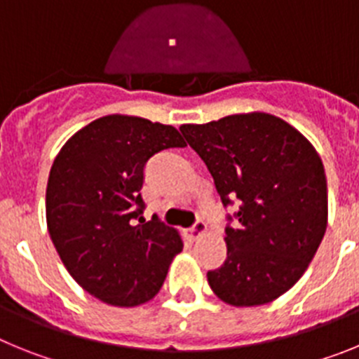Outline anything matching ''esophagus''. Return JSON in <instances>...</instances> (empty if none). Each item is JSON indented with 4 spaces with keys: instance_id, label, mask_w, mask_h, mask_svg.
Wrapping results in <instances>:
<instances>
[{
    "instance_id": "34e87169",
    "label": "esophagus",
    "mask_w": 359,
    "mask_h": 359,
    "mask_svg": "<svg viewBox=\"0 0 359 359\" xmlns=\"http://www.w3.org/2000/svg\"><path fill=\"white\" fill-rule=\"evenodd\" d=\"M207 230H208L207 223H205V221H201V219H198V221L194 223V226L187 230V236H189L192 241H196V239H199V237L205 236V233H207Z\"/></svg>"
}]
</instances>
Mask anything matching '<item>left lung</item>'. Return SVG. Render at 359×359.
<instances>
[{
	"instance_id": "8db88e82",
	"label": "left lung",
	"mask_w": 359,
	"mask_h": 359,
	"mask_svg": "<svg viewBox=\"0 0 359 359\" xmlns=\"http://www.w3.org/2000/svg\"><path fill=\"white\" fill-rule=\"evenodd\" d=\"M180 131L214 177L226 226V261L208 271L212 291L236 307L264 306L302 277L327 228V180L300 131L269 113H241ZM231 219V217H230Z\"/></svg>"
}]
</instances>
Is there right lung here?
I'll use <instances>...</instances> for the list:
<instances>
[{
    "mask_svg": "<svg viewBox=\"0 0 359 359\" xmlns=\"http://www.w3.org/2000/svg\"><path fill=\"white\" fill-rule=\"evenodd\" d=\"M185 145L172 126L107 115L75 133L53 160L48 233L68 273L98 300L136 307L163 286L183 241L156 215L145 223L140 189L149 158Z\"/></svg>",
    "mask_w": 359,
    "mask_h": 359,
    "instance_id": "obj_1",
    "label": "right lung"
}]
</instances>
